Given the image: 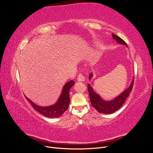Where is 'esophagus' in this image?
Instances as JSON below:
<instances>
[{"label": "esophagus", "mask_w": 153, "mask_h": 153, "mask_svg": "<svg viewBox=\"0 0 153 153\" xmlns=\"http://www.w3.org/2000/svg\"><path fill=\"white\" fill-rule=\"evenodd\" d=\"M84 80H85L84 76H83L82 74L80 73L79 75H78V76H77V80L78 82H83V81H84Z\"/></svg>", "instance_id": "34e87169"}]
</instances>
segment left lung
Here are the masks:
<instances>
[{"label": "left lung", "instance_id": "left-lung-1", "mask_svg": "<svg viewBox=\"0 0 153 153\" xmlns=\"http://www.w3.org/2000/svg\"><path fill=\"white\" fill-rule=\"evenodd\" d=\"M112 35L113 38L116 41L117 43H119V44L127 46L126 43H125V41L121 38H119V36L114 34V33H112ZM92 77V73H91L89 76V80L91 79ZM133 83L134 78H133L131 84L128 89H126L123 92H122L121 94L116 97V98H114V100L108 101L103 100L101 98L100 95L96 94L93 91V89H92V87L90 85V84H88L87 89L88 91H89V98L92 106H93L95 109H96V110L100 113H102L104 114H109L114 113L115 111H117L121 108L124 104V101H126V98H128L129 93H130L132 90Z\"/></svg>", "mask_w": 153, "mask_h": 153}]
</instances>
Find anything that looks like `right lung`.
Masks as SVG:
<instances>
[{"instance_id":"right-lung-1","label":"right lung","mask_w":153,"mask_h":153,"mask_svg":"<svg viewBox=\"0 0 153 153\" xmlns=\"http://www.w3.org/2000/svg\"><path fill=\"white\" fill-rule=\"evenodd\" d=\"M74 84H75V82L73 80H70L67 82L63 87L62 93L60 96L57 103L50 106H45V107H43V106L36 105L27 97L25 96V98L29 101L32 107L38 111V112L44 115V116L49 118H57L62 115L68 108L69 101H70L69 91H70V89Z\"/></svg>"}]
</instances>
